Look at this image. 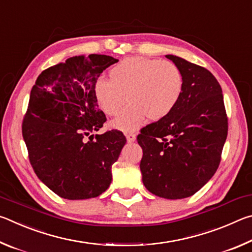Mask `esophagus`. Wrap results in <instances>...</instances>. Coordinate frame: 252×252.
<instances>
[{"mask_svg": "<svg viewBox=\"0 0 252 252\" xmlns=\"http://www.w3.org/2000/svg\"><path fill=\"white\" fill-rule=\"evenodd\" d=\"M126 141L127 142H134L135 141V134L134 133H126Z\"/></svg>", "mask_w": 252, "mask_h": 252, "instance_id": "esophagus-1", "label": "esophagus"}]
</instances>
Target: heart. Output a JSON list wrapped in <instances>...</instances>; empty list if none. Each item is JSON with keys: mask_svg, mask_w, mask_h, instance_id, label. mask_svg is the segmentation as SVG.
I'll use <instances>...</instances> for the list:
<instances>
[{"mask_svg": "<svg viewBox=\"0 0 252 252\" xmlns=\"http://www.w3.org/2000/svg\"><path fill=\"white\" fill-rule=\"evenodd\" d=\"M110 80L97 79L93 88L96 103L106 116L120 112L126 100L129 105L111 123L113 129L135 131L147 122L168 117L181 99L183 76L170 61L127 58L110 71Z\"/></svg>", "mask_w": 252, "mask_h": 252, "instance_id": "heart-1", "label": "heart"}]
</instances>
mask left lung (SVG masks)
I'll return each instance as SVG.
<instances>
[{"label": "left lung", "mask_w": 252, "mask_h": 252, "mask_svg": "<svg viewBox=\"0 0 252 252\" xmlns=\"http://www.w3.org/2000/svg\"><path fill=\"white\" fill-rule=\"evenodd\" d=\"M183 76V91L176 108L162 120L141 129L140 162L144 187L164 199L191 197L218 169L228 134L222 90L204 67L165 55Z\"/></svg>", "instance_id": "1"}]
</instances>
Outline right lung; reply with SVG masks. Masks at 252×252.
<instances>
[{"label":"right lung","mask_w":252,"mask_h":252,"mask_svg":"<svg viewBox=\"0 0 252 252\" xmlns=\"http://www.w3.org/2000/svg\"><path fill=\"white\" fill-rule=\"evenodd\" d=\"M119 60L90 54L67 59L44 70L33 85L22 134L34 172L59 197L95 198L112 181L111 167L126 142L121 131H99L106 121L93 88Z\"/></svg>","instance_id":"add662e5"}]
</instances>
